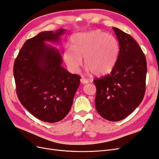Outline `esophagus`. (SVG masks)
Segmentation results:
<instances>
[{
	"mask_svg": "<svg viewBox=\"0 0 159 159\" xmlns=\"http://www.w3.org/2000/svg\"><path fill=\"white\" fill-rule=\"evenodd\" d=\"M80 81H81V84H88V83H89V80H86V79H85V78H81V80H80Z\"/></svg>",
	"mask_w": 159,
	"mask_h": 159,
	"instance_id": "obj_1",
	"label": "esophagus"
}]
</instances>
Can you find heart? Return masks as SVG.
Here are the masks:
<instances>
[{
    "label": "heart",
    "mask_w": 159,
    "mask_h": 159,
    "mask_svg": "<svg viewBox=\"0 0 159 159\" xmlns=\"http://www.w3.org/2000/svg\"><path fill=\"white\" fill-rule=\"evenodd\" d=\"M120 51L117 39L99 30L78 33L71 38V47L65 49L63 57L72 71H78L82 64L88 72L97 76L107 75L117 64Z\"/></svg>",
    "instance_id": "b5f03b06"
}]
</instances>
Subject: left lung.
<instances>
[{
  "label": "left lung",
  "instance_id": "1",
  "mask_svg": "<svg viewBox=\"0 0 159 159\" xmlns=\"http://www.w3.org/2000/svg\"><path fill=\"white\" fill-rule=\"evenodd\" d=\"M120 46L117 64L111 72L96 79L95 105L98 113L111 121L127 117L143 99L147 75L146 57L128 34L112 28Z\"/></svg>",
  "mask_w": 159,
  "mask_h": 159
}]
</instances>
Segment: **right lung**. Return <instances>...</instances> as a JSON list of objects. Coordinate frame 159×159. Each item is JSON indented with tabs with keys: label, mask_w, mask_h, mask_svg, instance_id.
<instances>
[{
	"label": "right lung",
	"mask_w": 159,
	"mask_h": 159,
	"mask_svg": "<svg viewBox=\"0 0 159 159\" xmlns=\"http://www.w3.org/2000/svg\"><path fill=\"white\" fill-rule=\"evenodd\" d=\"M66 31L41 32L27 40L14 64L20 103L35 117L48 123L58 122L68 115L80 84V75L61 66L60 52L46 43L57 44Z\"/></svg>",
	"instance_id": "1"
}]
</instances>
